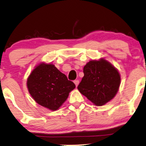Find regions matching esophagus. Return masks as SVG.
Instances as JSON below:
<instances>
[{
    "label": "esophagus",
    "mask_w": 146,
    "mask_h": 146,
    "mask_svg": "<svg viewBox=\"0 0 146 146\" xmlns=\"http://www.w3.org/2000/svg\"><path fill=\"white\" fill-rule=\"evenodd\" d=\"M74 83L75 84L76 86H77L78 85H79V80H74Z\"/></svg>",
    "instance_id": "esophagus-1"
}]
</instances>
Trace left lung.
Masks as SVG:
<instances>
[{
	"label": "left lung",
	"mask_w": 146,
	"mask_h": 146,
	"mask_svg": "<svg viewBox=\"0 0 146 146\" xmlns=\"http://www.w3.org/2000/svg\"><path fill=\"white\" fill-rule=\"evenodd\" d=\"M84 77L78 85L82 94L96 106H103L113 99L120 85V75L105 60L90 61L83 68Z\"/></svg>",
	"instance_id": "left-lung-1"
}]
</instances>
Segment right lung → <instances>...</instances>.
Wrapping results in <instances>:
<instances>
[{
    "label": "right lung",
    "mask_w": 146,
    "mask_h": 146,
    "mask_svg": "<svg viewBox=\"0 0 146 146\" xmlns=\"http://www.w3.org/2000/svg\"><path fill=\"white\" fill-rule=\"evenodd\" d=\"M27 86L36 102L53 111L62 105L75 88V84L53 64H39L32 71Z\"/></svg>",
    "instance_id": "add662e5"
}]
</instances>
